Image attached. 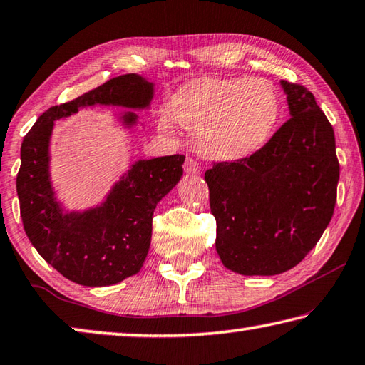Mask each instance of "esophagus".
I'll return each instance as SVG.
<instances>
[{"instance_id": "esophagus-1", "label": "esophagus", "mask_w": 365, "mask_h": 365, "mask_svg": "<svg viewBox=\"0 0 365 365\" xmlns=\"http://www.w3.org/2000/svg\"><path fill=\"white\" fill-rule=\"evenodd\" d=\"M183 170L187 174H197L200 172V164H197L193 158H187V161L183 164Z\"/></svg>"}]
</instances>
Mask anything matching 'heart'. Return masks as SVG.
<instances>
[{
  "instance_id": "heart-1",
  "label": "heart",
  "mask_w": 365,
  "mask_h": 365,
  "mask_svg": "<svg viewBox=\"0 0 365 365\" xmlns=\"http://www.w3.org/2000/svg\"><path fill=\"white\" fill-rule=\"evenodd\" d=\"M281 103L273 84L260 78L197 79L175 92L158 128L174 121L193 134L195 148L214 161H240L257 153L273 134Z\"/></svg>"
}]
</instances>
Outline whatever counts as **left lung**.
<instances>
[{"mask_svg":"<svg viewBox=\"0 0 365 365\" xmlns=\"http://www.w3.org/2000/svg\"><path fill=\"white\" fill-rule=\"evenodd\" d=\"M281 88L289 121L257 153L205 172L217 254L242 276L294 268L334 215L340 165L332 125L307 88L287 81Z\"/></svg>","mask_w":365,"mask_h":365,"instance_id":"1","label":"left lung"}]
</instances>
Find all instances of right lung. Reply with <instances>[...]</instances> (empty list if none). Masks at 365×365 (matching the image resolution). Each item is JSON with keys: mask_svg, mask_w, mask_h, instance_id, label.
<instances>
[{"mask_svg": "<svg viewBox=\"0 0 365 365\" xmlns=\"http://www.w3.org/2000/svg\"><path fill=\"white\" fill-rule=\"evenodd\" d=\"M155 84L137 73L110 79L38 118L25 135L17 174V196L25 233L33 247L67 279L88 287L113 286L137 274L151 242L158 202L183 175V155L138 160L119 177L103 201L84 210H68L57 200L51 178V137L56 121L81 108L121 107L116 119L134 129L148 110Z\"/></svg>", "mask_w": 365, "mask_h": 365, "instance_id": "right-lung-1", "label": "right lung"}]
</instances>
